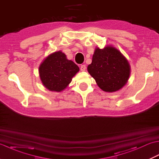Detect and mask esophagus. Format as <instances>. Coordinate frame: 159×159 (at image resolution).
I'll use <instances>...</instances> for the list:
<instances>
[{"mask_svg": "<svg viewBox=\"0 0 159 159\" xmlns=\"http://www.w3.org/2000/svg\"><path fill=\"white\" fill-rule=\"evenodd\" d=\"M80 70H81L82 71H85V70H86V66H85V65H80Z\"/></svg>", "mask_w": 159, "mask_h": 159, "instance_id": "esophagus-1", "label": "esophagus"}]
</instances>
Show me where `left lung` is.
Instances as JSON below:
<instances>
[{
	"label": "left lung",
	"instance_id": "8db88e82",
	"mask_svg": "<svg viewBox=\"0 0 159 159\" xmlns=\"http://www.w3.org/2000/svg\"><path fill=\"white\" fill-rule=\"evenodd\" d=\"M89 74L102 91L114 92L125 85L130 75V65L121 52L111 45L96 48Z\"/></svg>",
	"mask_w": 159,
	"mask_h": 159
}]
</instances>
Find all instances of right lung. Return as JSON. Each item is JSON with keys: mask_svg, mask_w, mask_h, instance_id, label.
Segmentation results:
<instances>
[{"mask_svg": "<svg viewBox=\"0 0 159 159\" xmlns=\"http://www.w3.org/2000/svg\"><path fill=\"white\" fill-rule=\"evenodd\" d=\"M39 76L43 85L52 92H60L67 88L79 71L72 61L68 60L61 51L55 52L45 58L39 66Z\"/></svg>", "mask_w": 159, "mask_h": 159, "instance_id": "right-lung-1", "label": "right lung"}]
</instances>
